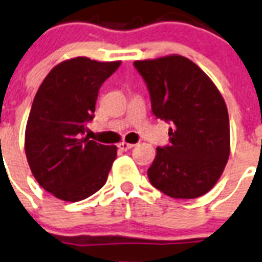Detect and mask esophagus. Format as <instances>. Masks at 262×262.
<instances>
[{
	"mask_svg": "<svg viewBox=\"0 0 262 262\" xmlns=\"http://www.w3.org/2000/svg\"><path fill=\"white\" fill-rule=\"evenodd\" d=\"M134 147V144H131V143H126V142H122L118 144V148L120 149V151H127V149H131Z\"/></svg>",
	"mask_w": 262,
	"mask_h": 262,
	"instance_id": "obj_1",
	"label": "esophagus"
}]
</instances>
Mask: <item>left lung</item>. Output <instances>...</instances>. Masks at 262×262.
Instances as JSON below:
<instances>
[{
	"mask_svg": "<svg viewBox=\"0 0 262 262\" xmlns=\"http://www.w3.org/2000/svg\"><path fill=\"white\" fill-rule=\"evenodd\" d=\"M158 119L169 127V144L156 148L149 183L173 199H195L213 187L229 158V116L207 74L182 55L135 61Z\"/></svg>",
	"mask_w": 262,
	"mask_h": 262,
	"instance_id": "1",
	"label": "left lung"
}]
</instances>
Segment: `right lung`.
Returning a JSON list of instances; mask_svg holds the SVG:
<instances>
[{
	"mask_svg": "<svg viewBox=\"0 0 262 262\" xmlns=\"http://www.w3.org/2000/svg\"><path fill=\"white\" fill-rule=\"evenodd\" d=\"M119 66V61L73 58L57 64L35 94L25 151L38 184L55 198L80 201L106 183L116 147L90 140L84 131L100 86Z\"/></svg>",
	"mask_w": 262,
	"mask_h": 262,
	"instance_id": "1",
	"label": "right lung"
}]
</instances>
